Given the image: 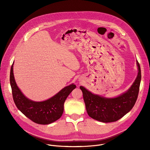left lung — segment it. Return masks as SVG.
<instances>
[{"mask_svg":"<svg viewBox=\"0 0 150 150\" xmlns=\"http://www.w3.org/2000/svg\"><path fill=\"white\" fill-rule=\"evenodd\" d=\"M137 63L138 73L136 79L129 90L117 97L105 98L80 86L90 117L104 123L113 122L121 119L132 109L138 98L141 80L140 65L138 61Z\"/></svg>","mask_w":150,"mask_h":150,"instance_id":"left-lung-1","label":"left lung"}]
</instances>
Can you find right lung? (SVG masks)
Returning <instances> with one entry per match:
<instances>
[{"label": "right lung", "instance_id": "right-lung-1", "mask_svg": "<svg viewBox=\"0 0 150 150\" xmlns=\"http://www.w3.org/2000/svg\"><path fill=\"white\" fill-rule=\"evenodd\" d=\"M13 65L10 72V83L14 103L17 108L33 122L48 125L58 120L62 115L64 103L69 94L76 88L74 83L65 87L52 98L43 101H34L27 98L20 91L15 81Z\"/></svg>", "mask_w": 150, "mask_h": 150}]
</instances>
